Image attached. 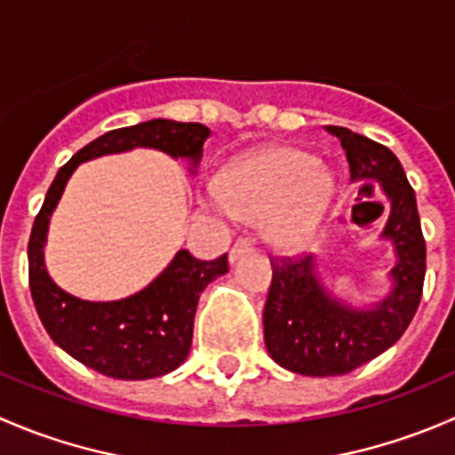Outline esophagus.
<instances>
[{
	"instance_id": "obj_1",
	"label": "esophagus",
	"mask_w": 455,
	"mask_h": 455,
	"mask_svg": "<svg viewBox=\"0 0 455 455\" xmlns=\"http://www.w3.org/2000/svg\"><path fill=\"white\" fill-rule=\"evenodd\" d=\"M251 251H253V244H251L249 240H237L235 244L231 246V251H228V261L233 264V261H237L242 255L251 253Z\"/></svg>"
}]
</instances>
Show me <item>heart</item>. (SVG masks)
<instances>
[{
    "label": "heart",
    "instance_id": "b5f03b06",
    "mask_svg": "<svg viewBox=\"0 0 455 455\" xmlns=\"http://www.w3.org/2000/svg\"><path fill=\"white\" fill-rule=\"evenodd\" d=\"M337 182L308 151L270 147L233 164L206 202L222 215L264 220L268 242L283 251L308 246L332 204Z\"/></svg>",
    "mask_w": 455,
    "mask_h": 455
}]
</instances>
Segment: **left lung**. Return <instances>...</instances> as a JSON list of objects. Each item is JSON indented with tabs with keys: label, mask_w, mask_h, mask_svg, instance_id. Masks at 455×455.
Instances as JSON below:
<instances>
[{
	"label": "left lung",
	"mask_w": 455,
	"mask_h": 455,
	"mask_svg": "<svg viewBox=\"0 0 455 455\" xmlns=\"http://www.w3.org/2000/svg\"><path fill=\"white\" fill-rule=\"evenodd\" d=\"M337 136L350 164L352 182L376 180L389 202L380 240L392 242L389 292L370 306H355L323 286L316 257H270L273 282L264 306V341L270 359L304 376H341L392 347L420 304L425 282V240L416 194L387 147L346 127Z\"/></svg>",
	"instance_id": "left-lung-1"
}]
</instances>
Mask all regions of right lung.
I'll use <instances>...</instances> for the list:
<instances>
[{
  "label": "right lung",
  "mask_w": 455,
  "mask_h": 455,
  "mask_svg": "<svg viewBox=\"0 0 455 455\" xmlns=\"http://www.w3.org/2000/svg\"><path fill=\"white\" fill-rule=\"evenodd\" d=\"M209 134V127L200 123L169 118L108 132L76 151L59 169L45 194L28 242L32 301L50 339L72 359L99 374L145 380L180 368L194 339V316L202 291L220 275L228 273V259L222 255L213 261H200L187 251H178L167 268L142 291L116 301H87L63 291L48 275L44 246L50 218L81 163L142 147L187 160L189 172L196 173Z\"/></svg>",
  "instance_id": "obj_1"
}]
</instances>
